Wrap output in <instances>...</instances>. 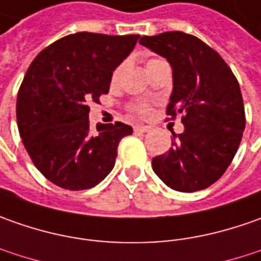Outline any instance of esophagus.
I'll return each instance as SVG.
<instances>
[{
	"instance_id": "obj_1",
	"label": "esophagus",
	"mask_w": 261,
	"mask_h": 261,
	"mask_svg": "<svg viewBox=\"0 0 261 261\" xmlns=\"http://www.w3.org/2000/svg\"><path fill=\"white\" fill-rule=\"evenodd\" d=\"M134 131L136 133H147V131H150V127L148 125H140V124H137V125H134Z\"/></svg>"
}]
</instances>
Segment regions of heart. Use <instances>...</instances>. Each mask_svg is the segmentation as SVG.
I'll return each instance as SVG.
<instances>
[{
	"label": "heart",
	"instance_id": "obj_1",
	"mask_svg": "<svg viewBox=\"0 0 261 261\" xmlns=\"http://www.w3.org/2000/svg\"><path fill=\"white\" fill-rule=\"evenodd\" d=\"M158 60H162V59H150V60H147L146 66H148V65L153 63V62H158ZM121 69L122 66H118V68L114 70L113 79H117V77H118V75L121 73ZM131 111L134 114H137V115H146V114L148 113V107L146 103H134V105L131 107Z\"/></svg>",
	"mask_w": 261,
	"mask_h": 261
}]
</instances>
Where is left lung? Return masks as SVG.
I'll use <instances>...</instances> for the list:
<instances>
[{
    "instance_id": "8db88e82",
    "label": "left lung",
    "mask_w": 261,
    "mask_h": 261,
    "mask_svg": "<svg viewBox=\"0 0 261 261\" xmlns=\"http://www.w3.org/2000/svg\"><path fill=\"white\" fill-rule=\"evenodd\" d=\"M140 43L166 58L173 69L167 120L182 115L185 131L172 148L151 160L172 189L196 192L215 184L237 153L246 127L237 77L215 50L184 32L143 36Z\"/></svg>"
}]
</instances>
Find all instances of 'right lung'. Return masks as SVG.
<instances>
[{
  "label": "right lung",
  "mask_w": 261,
  "mask_h": 261,
  "mask_svg": "<svg viewBox=\"0 0 261 261\" xmlns=\"http://www.w3.org/2000/svg\"><path fill=\"white\" fill-rule=\"evenodd\" d=\"M139 34L81 32L43 49L17 95V125L34 166L69 191L94 188L113 170L127 124L89 130V103L108 94L114 69L134 49Z\"/></svg>",
  "instance_id": "right-lung-1"
}]
</instances>
